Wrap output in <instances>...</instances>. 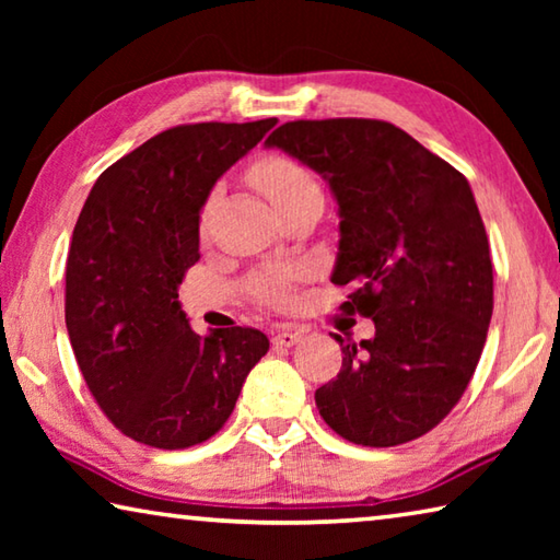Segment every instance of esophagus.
Returning a JSON list of instances; mask_svg holds the SVG:
<instances>
[{"instance_id":"esophagus-1","label":"esophagus","mask_w":560,"mask_h":560,"mask_svg":"<svg viewBox=\"0 0 560 560\" xmlns=\"http://www.w3.org/2000/svg\"><path fill=\"white\" fill-rule=\"evenodd\" d=\"M301 330H293V328H279L277 334H273V338H271V343L277 346V348H291V346H296L299 340H301Z\"/></svg>"}]
</instances>
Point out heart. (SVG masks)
Here are the masks:
<instances>
[{"instance_id": "heart-1", "label": "heart", "mask_w": 560, "mask_h": 560, "mask_svg": "<svg viewBox=\"0 0 560 560\" xmlns=\"http://www.w3.org/2000/svg\"><path fill=\"white\" fill-rule=\"evenodd\" d=\"M249 179L279 212L291 210L293 205L308 200V197H320L316 177L287 155L261 158L259 163L252 165ZM207 217H210V202L202 210V226H207ZM299 277V267H271L254 273L249 283H246V291H249L254 301L264 303V306L289 308L293 303L291 289Z\"/></svg>"}]
</instances>
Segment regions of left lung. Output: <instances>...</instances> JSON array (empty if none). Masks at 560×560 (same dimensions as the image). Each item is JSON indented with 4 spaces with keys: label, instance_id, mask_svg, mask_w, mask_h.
I'll list each match as a JSON object with an SVG mask.
<instances>
[{
    "label": "left lung",
    "instance_id": "left-lung-1",
    "mask_svg": "<svg viewBox=\"0 0 560 560\" xmlns=\"http://www.w3.org/2000/svg\"><path fill=\"white\" fill-rule=\"evenodd\" d=\"M267 145L328 179L340 212L330 281L353 287L346 314L375 324L360 343L334 334L343 365L316 390L320 417L363 447L422 438L467 390L494 311L489 240L467 177L387 120H291Z\"/></svg>",
    "mask_w": 560,
    "mask_h": 560
}]
</instances>
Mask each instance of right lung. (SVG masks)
I'll list each match as a JSON object with an SVG mask.
<instances>
[{"mask_svg":"<svg viewBox=\"0 0 560 560\" xmlns=\"http://www.w3.org/2000/svg\"><path fill=\"white\" fill-rule=\"evenodd\" d=\"M277 126L187 122L145 140L93 185L66 259V328L93 400L140 444L185 450L224 428L269 338L197 336L177 287L200 259V210L217 177Z\"/></svg>","mask_w":560,"mask_h":560,"instance_id":"obj_1","label":"right lung"}]
</instances>
